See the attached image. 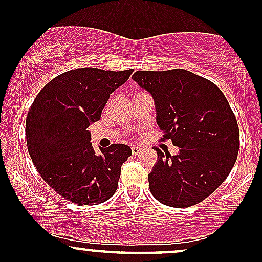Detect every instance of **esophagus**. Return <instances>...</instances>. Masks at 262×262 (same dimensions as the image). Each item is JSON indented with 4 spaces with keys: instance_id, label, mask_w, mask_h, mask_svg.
Segmentation results:
<instances>
[{
    "instance_id": "34e87169",
    "label": "esophagus",
    "mask_w": 262,
    "mask_h": 262,
    "mask_svg": "<svg viewBox=\"0 0 262 262\" xmlns=\"http://www.w3.org/2000/svg\"><path fill=\"white\" fill-rule=\"evenodd\" d=\"M142 148L141 147H138V146H133L132 147V155L133 156H138L139 153H142Z\"/></svg>"
}]
</instances>
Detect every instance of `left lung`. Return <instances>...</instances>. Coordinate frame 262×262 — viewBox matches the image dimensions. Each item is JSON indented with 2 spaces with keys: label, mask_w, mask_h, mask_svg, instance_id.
<instances>
[{
  "label": "left lung",
  "mask_w": 262,
  "mask_h": 262,
  "mask_svg": "<svg viewBox=\"0 0 262 262\" xmlns=\"http://www.w3.org/2000/svg\"><path fill=\"white\" fill-rule=\"evenodd\" d=\"M134 81L155 100L158 126L180 152L157 150L148 175L162 204L187 208L203 202L227 179L239 149V129L223 92L186 70L137 71Z\"/></svg>",
  "instance_id": "8db88e82"
}]
</instances>
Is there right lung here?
Wrapping results in <instances>:
<instances>
[{
  "mask_svg": "<svg viewBox=\"0 0 262 262\" xmlns=\"http://www.w3.org/2000/svg\"><path fill=\"white\" fill-rule=\"evenodd\" d=\"M133 71L84 67L53 78L34 100L26 118L29 155L44 181L60 196L95 205L116 191L130 147L113 144L95 152L90 124L101 118L110 94Z\"/></svg>",
  "mask_w": 262,
  "mask_h": 262,
  "instance_id": "obj_1",
  "label": "right lung"
}]
</instances>
